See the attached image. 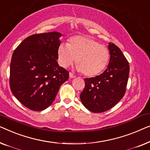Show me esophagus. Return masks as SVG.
<instances>
[{
    "label": "esophagus",
    "instance_id": "1",
    "mask_svg": "<svg viewBox=\"0 0 150 150\" xmlns=\"http://www.w3.org/2000/svg\"><path fill=\"white\" fill-rule=\"evenodd\" d=\"M69 77H70V78H75V75H73L72 73H69Z\"/></svg>",
    "mask_w": 150,
    "mask_h": 150
}]
</instances>
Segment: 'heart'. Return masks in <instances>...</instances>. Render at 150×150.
<instances>
[{"instance_id": "obj_1", "label": "heart", "mask_w": 150, "mask_h": 150, "mask_svg": "<svg viewBox=\"0 0 150 150\" xmlns=\"http://www.w3.org/2000/svg\"><path fill=\"white\" fill-rule=\"evenodd\" d=\"M76 61L77 69L86 77H94L102 73L109 60V51L95 39L86 36H75L67 43L60 44L58 49V60L67 68Z\"/></svg>"}]
</instances>
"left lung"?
<instances>
[{"label":"left lung","mask_w":150,"mask_h":150,"mask_svg":"<svg viewBox=\"0 0 150 150\" xmlns=\"http://www.w3.org/2000/svg\"><path fill=\"white\" fill-rule=\"evenodd\" d=\"M110 59L104 72L95 77L86 78L85 88L80 94L82 104L94 113H102L115 106L126 92L129 63L121 50L109 43Z\"/></svg>","instance_id":"obj_1"}]
</instances>
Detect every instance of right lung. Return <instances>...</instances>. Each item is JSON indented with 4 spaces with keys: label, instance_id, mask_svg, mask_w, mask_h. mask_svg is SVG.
<instances>
[{
    "label": "right lung",
    "instance_id": "right-lung-1",
    "mask_svg": "<svg viewBox=\"0 0 150 150\" xmlns=\"http://www.w3.org/2000/svg\"><path fill=\"white\" fill-rule=\"evenodd\" d=\"M62 34L29 36L18 46L10 64L9 85L13 94L27 108L43 111L54 102L69 71L58 64Z\"/></svg>",
    "mask_w": 150,
    "mask_h": 150
}]
</instances>
